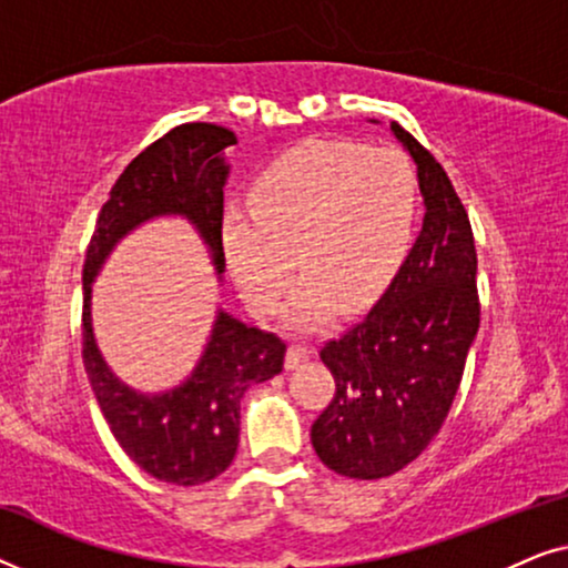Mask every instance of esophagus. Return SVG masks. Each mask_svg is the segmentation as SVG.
<instances>
[{
  "mask_svg": "<svg viewBox=\"0 0 568 568\" xmlns=\"http://www.w3.org/2000/svg\"><path fill=\"white\" fill-rule=\"evenodd\" d=\"M315 348L305 344V341H294V344H290V348H286V369H294L300 367L302 362H307L310 356H313Z\"/></svg>",
  "mask_w": 568,
  "mask_h": 568,
  "instance_id": "1",
  "label": "esophagus"
}]
</instances>
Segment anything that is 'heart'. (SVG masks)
<instances>
[{
  "instance_id": "obj_1",
  "label": "heart",
  "mask_w": 568,
  "mask_h": 568,
  "mask_svg": "<svg viewBox=\"0 0 568 568\" xmlns=\"http://www.w3.org/2000/svg\"><path fill=\"white\" fill-rule=\"evenodd\" d=\"M418 181L395 150L310 142L263 170L251 212L224 216V253L253 310L268 315L307 276L290 317L302 328L328 321L333 307L359 313L387 290L414 243Z\"/></svg>"
}]
</instances>
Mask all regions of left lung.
Returning a JSON list of instances; mask_svg holds the SVG:
<instances>
[{"label":"left lung","mask_w":568,"mask_h":568,"mask_svg":"<svg viewBox=\"0 0 568 568\" xmlns=\"http://www.w3.org/2000/svg\"><path fill=\"white\" fill-rule=\"evenodd\" d=\"M390 129L416 160L424 227L377 305L323 344L336 393L310 432L323 465L356 480L393 476L429 447L480 323L468 212L434 154L400 123Z\"/></svg>","instance_id":"1"}]
</instances>
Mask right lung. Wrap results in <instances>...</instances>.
<instances>
[{"label":"right lung","instance_id":"add662e5","mask_svg":"<svg viewBox=\"0 0 568 568\" xmlns=\"http://www.w3.org/2000/svg\"><path fill=\"white\" fill-rule=\"evenodd\" d=\"M235 131L216 123H181L129 162L100 209L82 268V362L92 393L123 453L144 473L175 486L206 484L230 468L240 442V398L284 367L286 344L230 313L216 315L206 352L183 385L162 395L131 390L108 369L90 323V284L113 245L139 224L181 214L196 224L222 274V152Z\"/></svg>","mask_w":568,"mask_h":568}]
</instances>
